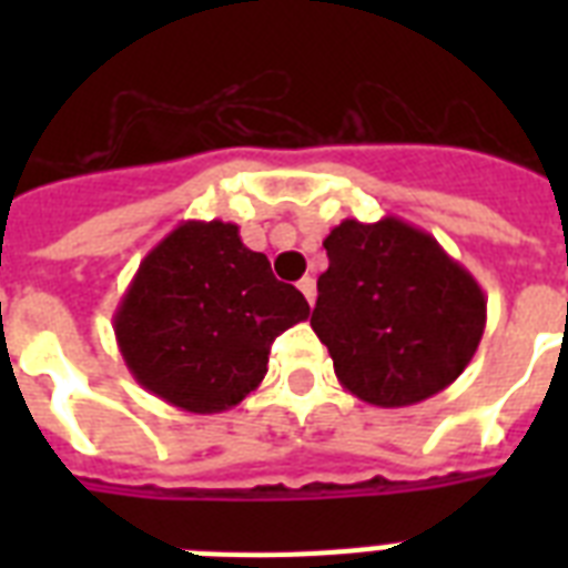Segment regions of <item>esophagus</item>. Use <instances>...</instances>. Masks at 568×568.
Here are the masks:
<instances>
[{
    "label": "esophagus",
    "instance_id": "34e87169",
    "mask_svg": "<svg viewBox=\"0 0 568 568\" xmlns=\"http://www.w3.org/2000/svg\"><path fill=\"white\" fill-rule=\"evenodd\" d=\"M297 288H301L303 297H306L312 306V303H315V280H312V276H303L301 283H297Z\"/></svg>",
    "mask_w": 568,
    "mask_h": 568
}]
</instances>
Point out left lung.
Instances as JSON below:
<instances>
[{
    "mask_svg": "<svg viewBox=\"0 0 568 568\" xmlns=\"http://www.w3.org/2000/svg\"><path fill=\"white\" fill-rule=\"evenodd\" d=\"M312 329L338 383L365 404L409 406L448 388L471 363L486 297L430 232L400 217H347L327 239Z\"/></svg>",
    "mask_w": 568,
    "mask_h": 568,
    "instance_id": "left-lung-1",
    "label": "left lung"
}]
</instances>
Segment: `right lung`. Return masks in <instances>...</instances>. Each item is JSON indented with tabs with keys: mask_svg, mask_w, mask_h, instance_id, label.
Masks as SVG:
<instances>
[{
	"mask_svg": "<svg viewBox=\"0 0 568 568\" xmlns=\"http://www.w3.org/2000/svg\"><path fill=\"white\" fill-rule=\"evenodd\" d=\"M310 318L294 285L244 247L235 223L185 221L132 276L114 336L132 377L185 413L241 404L267 374L280 333Z\"/></svg>",
	"mask_w": 568,
	"mask_h": 568,
	"instance_id": "obj_1",
	"label": "right lung"
}]
</instances>
